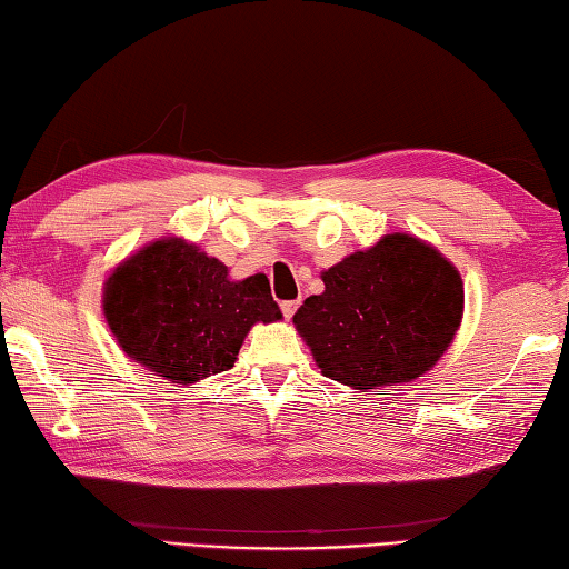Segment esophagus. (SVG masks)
Masks as SVG:
<instances>
[{"label": "esophagus", "mask_w": 569, "mask_h": 569, "mask_svg": "<svg viewBox=\"0 0 569 569\" xmlns=\"http://www.w3.org/2000/svg\"><path fill=\"white\" fill-rule=\"evenodd\" d=\"M297 307H300V300H287V302H282V312H284L287 320H292V315L297 312Z\"/></svg>", "instance_id": "obj_1"}]
</instances>
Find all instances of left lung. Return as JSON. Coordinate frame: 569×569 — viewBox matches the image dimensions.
Segmentation results:
<instances>
[{"label":"left lung","mask_w":569,"mask_h":569,"mask_svg":"<svg viewBox=\"0 0 569 569\" xmlns=\"http://www.w3.org/2000/svg\"><path fill=\"white\" fill-rule=\"evenodd\" d=\"M292 322L325 377L352 390L412 382L445 355L465 310L462 277L422 239L385 234L322 272Z\"/></svg>","instance_id":"1"}]
</instances>
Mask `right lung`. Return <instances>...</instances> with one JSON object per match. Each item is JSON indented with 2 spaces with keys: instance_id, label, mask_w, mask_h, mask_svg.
I'll list each match as a JSON object with an SVG mask.
<instances>
[{
  "instance_id": "right-lung-1",
  "label": "right lung",
  "mask_w": 569,
  "mask_h": 569,
  "mask_svg": "<svg viewBox=\"0 0 569 569\" xmlns=\"http://www.w3.org/2000/svg\"><path fill=\"white\" fill-rule=\"evenodd\" d=\"M102 310L127 357L177 385L232 370L252 325L282 320L264 274L229 279L179 237L127 257L107 277Z\"/></svg>"
}]
</instances>
